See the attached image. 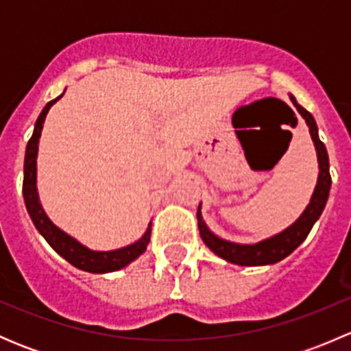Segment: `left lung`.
Instances as JSON below:
<instances>
[{
  "mask_svg": "<svg viewBox=\"0 0 351 351\" xmlns=\"http://www.w3.org/2000/svg\"><path fill=\"white\" fill-rule=\"evenodd\" d=\"M290 100H292L293 107H295L297 112L302 115L307 127H309L311 137H313L314 147H316L317 153V162H319L317 185L316 189H314L309 205H307L306 210L302 212V215H300L292 226H289L285 231L278 232V234L271 236V238L263 239V241L256 244H238L226 241V239L215 236L214 232L205 226L204 219H202L200 205H198L197 219L200 238L204 239L205 244H207L208 250L214 251L217 256L224 258L226 261H231V263L234 265H241V267H260V265H274L277 263V261H282L284 258L289 256L295 247H299L300 243L307 238V234H309L311 229H313L314 222L319 219L324 207H326L329 189H331V175H329V158L326 146L321 143L319 136H317V125L314 117L311 115L306 108L300 107L292 95H290Z\"/></svg>",
  "mask_w": 351,
  "mask_h": 351,
  "instance_id": "8db88e82",
  "label": "left lung"
}]
</instances>
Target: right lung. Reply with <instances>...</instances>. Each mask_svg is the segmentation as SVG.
Returning <instances> with one entry per match:
<instances>
[{"mask_svg":"<svg viewBox=\"0 0 351 351\" xmlns=\"http://www.w3.org/2000/svg\"><path fill=\"white\" fill-rule=\"evenodd\" d=\"M62 97V95H61ZM51 100L45 105L44 110L38 115L37 122H35L34 134H32L30 141L27 144V151H25V165H23V198L25 205H27L28 215H30L32 222L35 224L37 231L45 238V241L52 246L56 253L61 254L64 260L69 261L73 267L80 268V270L90 271V274H108V271H117L120 268L127 267L130 261L139 258L141 254L146 251L147 244L151 239V222L147 226L146 232L143 238L134 244H129L125 247L113 251H93L88 250L76 239L71 238L64 231L54 226L47 214L42 208L40 200H38L37 193V153H38V139H40L42 127H44V120L47 117V112L51 110L52 105L59 100Z\"/></svg>","mask_w":351,"mask_h":351,"instance_id":"right-lung-1","label":"right lung"}]
</instances>
